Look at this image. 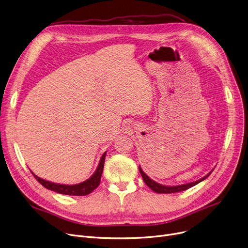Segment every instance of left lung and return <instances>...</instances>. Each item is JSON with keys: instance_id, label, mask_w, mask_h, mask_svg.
<instances>
[{"instance_id": "1", "label": "left lung", "mask_w": 248, "mask_h": 248, "mask_svg": "<svg viewBox=\"0 0 248 248\" xmlns=\"http://www.w3.org/2000/svg\"><path fill=\"white\" fill-rule=\"evenodd\" d=\"M139 170H140V173L142 177V180H144V182L146 183V185L152 189L154 192L155 193H161V194H169V193H176V192H181V191H185L195 185H197L198 183H200V182H202L203 180H205L208 176H209L211 174V172L206 175L204 178L198 180V181H195V182H191V183H188V184H183V185H178V186H165V185H161L159 183H157V182H155L154 180H152L148 175L145 174V172L141 170V168L139 166Z\"/></svg>"}]
</instances>
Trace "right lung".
<instances>
[{"instance_id": "obj_1", "label": "right lung", "mask_w": 248, "mask_h": 248, "mask_svg": "<svg viewBox=\"0 0 248 248\" xmlns=\"http://www.w3.org/2000/svg\"><path fill=\"white\" fill-rule=\"evenodd\" d=\"M106 155L107 152L102 155V157L99 161V164L97 166V169L93 175L91 176L86 181L82 182V183L76 184V185H63V184H55L52 183V182L43 180L41 178L37 177L35 174L33 176L35 179L40 183L42 186H44L46 189L57 192L59 194L64 195H71V196H85V195L90 194L94 189H96L100 183V178L103 171V166H104V160H106Z\"/></svg>"}]
</instances>
